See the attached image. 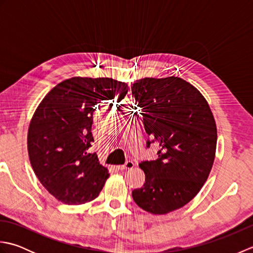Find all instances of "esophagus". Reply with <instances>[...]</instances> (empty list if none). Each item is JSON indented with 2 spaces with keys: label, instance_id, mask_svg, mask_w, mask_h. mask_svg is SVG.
<instances>
[{
  "label": "esophagus",
  "instance_id": "obj_1",
  "mask_svg": "<svg viewBox=\"0 0 253 253\" xmlns=\"http://www.w3.org/2000/svg\"><path fill=\"white\" fill-rule=\"evenodd\" d=\"M133 165H135V164H133L132 161H128V162H126V164H124V165H117L116 169H117L118 170H125V169H132Z\"/></svg>",
  "mask_w": 253,
  "mask_h": 253
}]
</instances>
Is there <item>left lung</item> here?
Here are the masks:
<instances>
[{"instance_id": "8db88e82", "label": "left lung", "mask_w": 253, "mask_h": 253, "mask_svg": "<svg viewBox=\"0 0 253 253\" xmlns=\"http://www.w3.org/2000/svg\"><path fill=\"white\" fill-rule=\"evenodd\" d=\"M131 94L144 129L160 148L157 160L139 164L146 181L131 196L144 211L168 214L190 202L207 181L215 159L216 123L200 91L179 77L136 80Z\"/></svg>"}]
</instances>
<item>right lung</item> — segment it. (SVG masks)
I'll list each match as a JSON object with an SVG mask.
<instances>
[{"label": "right lung", "instance_id": "obj_1", "mask_svg": "<svg viewBox=\"0 0 253 253\" xmlns=\"http://www.w3.org/2000/svg\"><path fill=\"white\" fill-rule=\"evenodd\" d=\"M126 83L112 78L72 77L52 88L29 124L27 147L36 176L65 204H83L99 196L109 170L89 149L96 105L121 101Z\"/></svg>", "mask_w": 253, "mask_h": 253}]
</instances>
